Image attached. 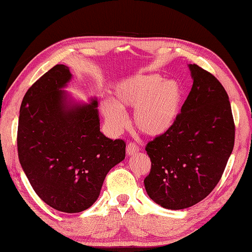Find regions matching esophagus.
I'll return each instance as SVG.
<instances>
[{
	"mask_svg": "<svg viewBox=\"0 0 252 252\" xmlns=\"http://www.w3.org/2000/svg\"><path fill=\"white\" fill-rule=\"evenodd\" d=\"M136 152H139V146H137L134 142L127 143V145H126V154L127 155H133V154H135Z\"/></svg>",
	"mask_w": 252,
	"mask_h": 252,
	"instance_id": "obj_1",
	"label": "esophagus"
}]
</instances>
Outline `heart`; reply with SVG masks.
Masks as SVG:
<instances>
[{
    "label": "heart",
    "instance_id": "b5f03b06",
    "mask_svg": "<svg viewBox=\"0 0 252 252\" xmlns=\"http://www.w3.org/2000/svg\"><path fill=\"white\" fill-rule=\"evenodd\" d=\"M184 92L176 81H162L159 75H135L118 83L112 88L110 100L102 102L101 110L107 122L119 131L126 126L122 109L134 108L133 123L149 136L168 131L178 118Z\"/></svg>",
    "mask_w": 252,
    "mask_h": 252
}]
</instances>
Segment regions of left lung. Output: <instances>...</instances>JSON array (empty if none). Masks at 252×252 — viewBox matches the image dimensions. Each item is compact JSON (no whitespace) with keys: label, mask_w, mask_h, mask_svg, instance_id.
I'll return each mask as SVG.
<instances>
[{"label":"left lung","mask_w":252,"mask_h":252,"mask_svg":"<svg viewBox=\"0 0 252 252\" xmlns=\"http://www.w3.org/2000/svg\"><path fill=\"white\" fill-rule=\"evenodd\" d=\"M193 85L178 118L145 151L152 166L147 194L169 210L205 199L219 184L234 149L235 123L225 88L213 74L189 64Z\"/></svg>","instance_id":"1"}]
</instances>
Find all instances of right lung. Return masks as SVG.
<instances>
[{"mask_svg":"<svg viewBox=\"0 0 252 252\" xmlns=\"http://www.w3.org/2000/svg\"><path fill=\"white\" fill-rule=\"evenodd\" d=\"M71 73L57 64L28 88L17 129L19 162L37 195L64 213L99 196L106 176L126 157V142L100 132L97 101L68 106L61 88Z\"/></svg>","mask_w":252,"mask_h":252,"instance_id":"right-lung-1","label":"right lung"}]
</instances>
